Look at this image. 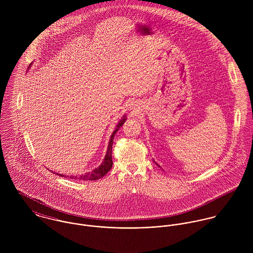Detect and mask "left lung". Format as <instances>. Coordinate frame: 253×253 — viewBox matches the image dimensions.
I'll return each mask as SVG.
<instances>
[{"mask_svg": "<svg viewBox=\"0 0 253 253\" xmlns=\"http://www.w3.org/2000/svg\"><path fill=\"white\" fill-rule=\"evenodd\" d=\"M157 165H158V164H157ZM158 167H160V166H158Z\"/></svg>", "mask_w": 253, "mask_h": 253, "instance_id": "8db88e82", "label": "left lung"}]
</instances>
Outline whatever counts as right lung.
I'll use <instances>...</instances> for the list:
<instances>
[{
    "label": "right lung",
    "instance_id": "1",
    "mask_svg": "<svg viewBox=\"0 0 253 253\" xmlns=\"http://www.w3.org/2000/svg\"><path fill=\"white\" fill-rule=\"evenodd\" d=\"M126 122V116L123 117V119L119 122L117 127L115 128V130L113 131L110 141H109L108 148H107V152H106V156L102 162V164L95 169H93L90 172H86L84 174L82 175H71L70 178L72 179H77V180H89L94 181L103 177L106 173H108L109 170L111 169L112 166H113V161H112V145H113V140H114V136L116 134V132L119 130V128L124 125V123ZM53 172V171H52ZM60 176H63L62 174H59ZM68 177V176H67Z\"/></svg>",
    "mask_w": 253,
    "mask_h": 253
}]
</instances>
